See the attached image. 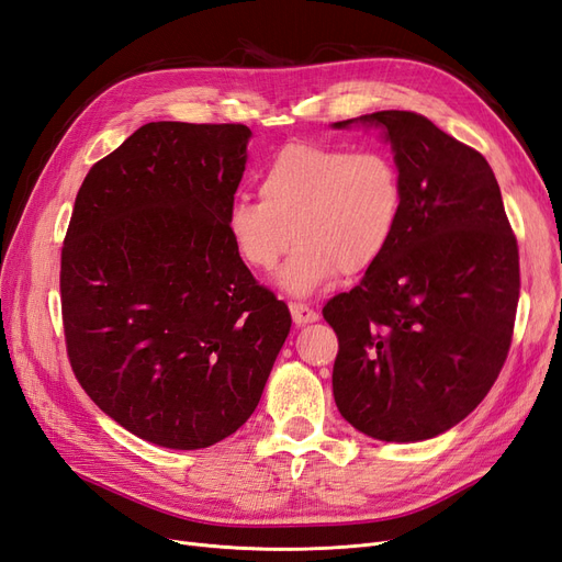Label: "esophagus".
<instances>
[{"instance_id": "1", "label": "esophagus", "mask_w": 562, "mask_h": 562, "mask_svg": "<svg viewBox=\"0 0 562 562\" xmlns=\"http://www.w3.org/2000/svg\"><path fill=\"white\" fill-rule=\"evenodd\" d=\"M291 314H293L295 326H307V323L318 321V314L312 307H307V304H302V302H291Z\"/></svg>"}]
</instances>
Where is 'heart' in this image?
<instances>
[{
  "instance_id": "obj_1",
  "label": "heart",
  "mask_w": 562,
  "mask_h": 562,
  "mask_svg": "<svg viewBox=\"0 0 562 562\" xmlns=\"http://www.w3.org/2000/svg\"><path fill=\"white\" fill-rule=\"evenodd\" d=\"M260 201L236 199L227 236L236 255L258 271L274 269L295 236V250L277 283L307 297L342 271L363 274L394 244L405 190L396 159L382 149L293 143L258 180Z\"/></svg>"
}]
</instances>
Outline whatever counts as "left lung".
Instances as JSON below:
<instances>
[{
  "label": "left lung",
  "mask_w": 562,
  "mask_h": 562,
  "mask_svg": "<svg viewBox=\"0 0 562 562\" xmlns=\"http://www.w3.org/2000/svg\"><path fill=\"white\" fill-rule=\"evenodd\" d=\"M375 126L403 176L394 244L326 318L337 333V411L353 429L415 443L479 405L512 347L520 293L518 244L481 151L427 116L363 114L333 128Z\"/></svg>",
  "instance_id": "left-lung-1"
}]
</instances>
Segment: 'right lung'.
Here are the masks:
<instances>
[{"mask_svg": "<svg viewBox=\"0 0 562 562\" xmlns=\"http://www.w3.org/2000/svg\"><path fill=\"white\" fill-rule=\"evenodd\" d=\"M244 124L151 122L93 164L60 258L67 356L126 431L199 450L252 415L291 333L227 236Z\"/></svg>", "mask_w": 562, "mask_h": 562, "instance_id": "add662e5", "label": "right lung"}]
</instances>
